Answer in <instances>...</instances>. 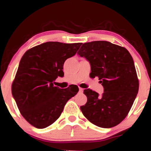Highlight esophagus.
I'll return each instance as SVG.
<instances>
[{
  "mask_svg": "<svg viewBox=\"0 0 151 151\" xmlns=\"http://www.w3.org/2000/svg\"><path fill=\"white\" fill-rule=\"evenodd\" d=\"M79 92H83V91H84V89H82V88L79 87Z\"/></svg>",
  "mask_w": 151,
  "mask_h": 151,
  "instance_id": "34e87169",
  "label": "esophagus"
}]
</instances>
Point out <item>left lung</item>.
Masks as SVG:
<instances>
[{
	"mask_svg": "<svg viewBox=\"0 0 151 151\" xmlns=\"http://www.w3.org/2000/svg\"><path fill=\"white\" fill-rule=\"evenodd\" d=\"M77 54L89 62L90 77H98L104 89L101 96L91 89L84 90L87 101L80 107L83 115L99 127L118 125L129 114L139 88L131 54L107 41L84 43Z\"/></svg>",
	"mask_w": 151,
	"mask_h": 151,
	"instance_id": "left-lung-1",
	"label": "left lung"
}]
</instances>
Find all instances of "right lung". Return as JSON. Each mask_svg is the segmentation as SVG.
<instances>
[{"label": "right lung", "instance_id": "1", "mask_svg": "<svg viewBox=\"0 0 151 151\" xmlns=\"http://www.w3.org/2000/svg\"><path fill=\"white\" fill-rule=\"evenodd\" d=\"M81 43L47 42L30 48L20 60L12 84V94L24 119L37 129L52 124L69 99L79 91L77 86L60 89L54 86L63 77L67 59L77 53Z\"/></svg>", "mask_w": 151, "mask_h": 151}]
</instances>
